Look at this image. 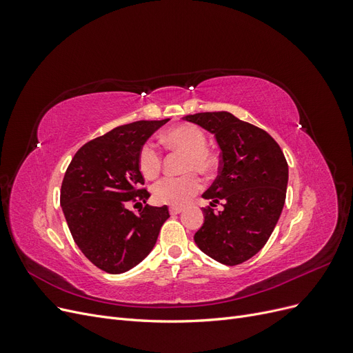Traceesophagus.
Wrapping results in <instances>:
<instances>
[{"mask_svg":"<svg viewBox=\"0 0 353 353\" xmlns=\"http://www.w3.org/2000/svg\"><path fill=\"white\" fill-rule=\"evenodd\" d=\"M183 210H184L183 208H176V206L169 208V213H170V215H178V213H181Z\"/></svg>","mask_w":353,"mask_h":353,"instance_id":"obj_1","label":"esophagus"}]
</instances>
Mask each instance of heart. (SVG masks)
Returning <instances> with one entry per match:
<instances>
[{
    "instance_id": "b5f03b06",
    "label": "heart",
    "mask_w": 353,
    "mask_h": 353,
    "mask_svg": "<svg viewBox=\"0 0 353 353\" xmlns=\"http://www.w3.org/2000/svg\"><path fill=\"white\" fill-rule=\"evenodd\" d=\"M163 143L175 150H181L188 154L185 170H197L200 174H209L215 166V159L206 150V135L200 128L183 123L170 128L163 135ZM138 170L145 179H153L157 176L162 157L153 143H145L141 145L137 157ZM201 188V181L196 174H188L185 176H165L153 185V197L160 205L183 206L199 193Z\"/></svg>"
}]
</instances>
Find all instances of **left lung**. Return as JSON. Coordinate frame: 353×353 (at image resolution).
Listing matches in <instances>:
<instances>
[{
	"label": "left lung",
	"mask_w": 353,
	"mask_h": 353,
	"mask_svg": "<svg viewBox=\"0 0 353 353\" xmlns=\"http://www.w3.org/2000/svg\"><path fill=\"white\" fill-rule=\"evenodd\" d=\"M215 135L221 150L219 175L203 199L197 248L223 265H239L258 253L271 237L285 201L288 166L280 145L261 128L228 112L183 117ZM216 204L223 209L215 211Z\"/></svg>",
	"instance_id": "8db88e82"
}]
</instances>
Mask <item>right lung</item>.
<instances>
[{"label":"right lung","mask_w":353,"mask_h":353,"mask_svg":"<svg viewBox=\"0 0 353 353\" xmlns=\"http://www.w3.org/2000/svg\"><path fill=\"white\" fill-rule=\"evenodd\" d=\"M163 121H138L117 126L83 144L61 183L60 205L81 252L109 274L134 268L154 248L168 206H148L137 157ZM146 206L134 214L131 202Z\"/></svg>","instance_id":"add662e5"}]
</instances>
